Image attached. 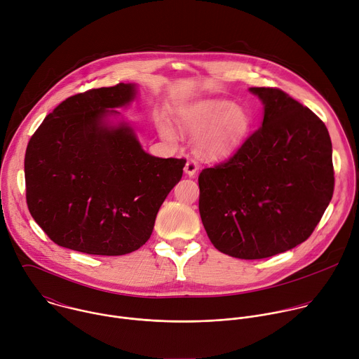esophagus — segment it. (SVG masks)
<instances>
[{
	"label": "esophagus",
	"mask_w": 359,
	"mask_h": 359,
	"mask_svg": "<svg viewBox=\"0 0 359 359\" xmlns=\"http://www.w3.org/2000/svg\"><path fill=\"white\" fill-rule=\"evenodd\" d=\"M197 170H198V165H197L196 161L190 159V161L186 162V165H184V172H186V175H187L189 177H194V175H196Z\"/></svg>",
	"instance_id": "1"
}]
</instances>
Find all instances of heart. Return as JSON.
<instances>
[{
    "instance_id": "obj_1",
    "label": "heart",
    "mask_w": 359,
    "mask_h": 359,
    "mask_svg": "<svg viewBox=\"0 0 359 359\" xmlns=\"http://www.w3.org/2000/svg\"><path fill=\"white\" fill-rule=\"evenodd\" d=\"M177 122L189 135L202 133L196 142L200 156L223 159L244 143L252 126V116L245 108L236 107L234 102L215 97L183 105L177 111ZM161 129L168 139H175L168 123H162Z\"/></svg>"
}]
</instances>
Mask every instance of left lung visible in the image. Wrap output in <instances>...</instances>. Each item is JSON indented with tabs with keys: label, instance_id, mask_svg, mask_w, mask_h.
Returning a JSON list of instances; mask_svg holds the SVG:
<instances>
[{
	"label": "left lung",
	"instance_id": "obj_1",
	"mask_svg": "<svg viewBox=\"0 0 359 359\" xmlns=\"http://www.w3.org/2000/svg\"><path fill=\"white\" fill-rule=\"evenodd\" d=\"M264 108L255 130L226 163L198 176V212L213 245L259 260L311 236L334 193L327 126L277 88H250Z\"/></svg>",
	"mask_w": 359,
	"mask_h": 359
}]
</instances>
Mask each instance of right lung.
I'll list each match as a JSON object with an SVG mask.
<instances>
[{
	"instance_id": "1",
	"label": "right lung",
	"mask_w": 359,
	"mask_h": 359,
	"mask_svg": "<svg viewBox=\"0 0 359 359\" xmlns=\"http://www.w3.org/2000/svg\"><path fill=\"white\" fill-rule=\"evenodd\" d=\"M135 83L74 95L50 112L25 153L27 204L55 244L95 255H123L150 237L184 159L146 153L119 120Z\"/></svg>"
}]
</instances>
